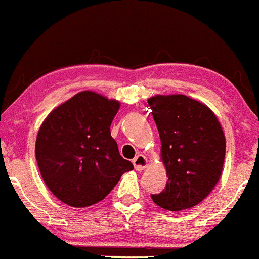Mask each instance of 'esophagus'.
<instances>
[{
	"label": "esophagus",
	"mask_w": 259,
	"mask_h": 259,
	"mask_svg": "<svg viewBox=\"0 0 259 259\" xmlns=\"http://www.w3.org/2000/svg\"><path fill=\"white\" fill-rule=\"evenodd\" d=\"M132 162H134L135 169L138 170V171H141V170H144L145 167H147L148 160H147V157H145L144 154H138V156L135 157Z\"/></svg>",
	"instance_id": "1"
}]
</instances>
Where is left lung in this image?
I'll use <instances>...</instances> for the list:
<instances>
[{"instance_id":"obj_1","label":"left lung","mask_w":259,"mask_h":259,"mask_svg":"<svg viewBox=\"0 0 259 259\" xmlns=\"http://www.w3.org/2000/svg\"><path fill=\"white\" fill-rule=\"evenodd\" d=\"M161 139V158L166 167V187L151 195L166 211H183L199 204L222 176L225 138L215 114L203 103L182 94L148 99Z\"/></svg>"}]
</instances>
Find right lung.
Masks as SVG:
<instances>
[{"mask_svg":"<svg viewBox=\"0 0 259 259\" xmlns=\"http://www.w3.org/2000/svg\"><path fill=\"white\" fill-rule=\"evenodd\" d=\"M119 102L81 92L56 107L37 132V166L51 193L76 208L101 202L134 165L120 156L110 125Z\"/></svg>","mask_w":259,"mask_h":259,"instance_id":"add662e5","label":"right lung"}]
</instances>
